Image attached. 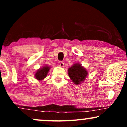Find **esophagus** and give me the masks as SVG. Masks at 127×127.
<instances>
[{
  "label": "esophagus",
  "mask_w": 127,
  "mask_h": 127,
  "mask_svg": "<svg viewBox=\"0 0 127 127\" xmlns=\"http://www.w3.org/2000/svg\"><path fill=\"white\" fill-rule=\"evenodd\" d=\"M64 63L63 62H59V65L60 67H63L64 66Z\"/></svg>",
  "instance_id": "34e87169"
}]
</instances>
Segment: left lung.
Returning <instances> with one entry per match:
<instances>
[{
    "mask_svg": "<svg viewBox=\"0 0 127 127\" xmlns=\"http://www.w3.org/2000/svg\"><path fill=\"white\" fill-rule=\"evenodd\" d=\"M68 76L75 84L82 82L87 76L88 72L79 64H75L68 70Z\"/></svg>",
    "mask_w": 127,
    "mask_h": 127,
    "instance_id": "obj_1",
    "label": "left lung"
}]
</instances>
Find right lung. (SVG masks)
I'll use <instances>...</instances> for the list:
<instances>
[{
	"mask_svg": "<svg viewBox=\"0 0 127 127\" xmlns=\"http://www.w3.org/2000/svg\"><path fill=\"white\" fill-rule=\"evenodd\" d=\"M49 70V67L47 66V65L44 66L43 68L38 70L35 74L36 78L37 80H39V81H41V80L43 79L47 76V74L48 73Z\"/></svg>",
	"mask_w": 127,
	"mask_h": 127,
	"instance_id": "1",
	"label": "right lung"
}]
</instances>
